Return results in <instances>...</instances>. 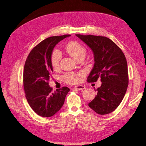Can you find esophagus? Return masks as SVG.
Masks as SVG:
<instances>
[{"label": "esophagus", "mask_w": 146, "mask_h": 146, "mask_svg": "<svg viewBox=\"0 0 146 146\" xmlns=\"http://www.w3.org/2000/svg\"><path fill=\"white\" fill-rule=\"evenodd\" d=\"M76 89H77V90H84L85 89V86L84 85H77V86H76L74 87Z\"/></svg>", "instance_id": "1"}]
</instances>
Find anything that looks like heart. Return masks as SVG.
Listing matches in <instances>:
<instances>
[{
	"label": "heart",
	"instance_id": "1",
	"mask_svg": "<svg viewBox=\"0 0 146 146\" xmlns=\"http://www.w3.org/2000/svg\"><path fill=\"white\" fill-rule=\"evenodd\" d=\"M66 50L70 56L75 60H77L81 57H85L86 50L85 48L77 42H70L66 46ZM62 57L61 53L60 50H54L51 56V62L53 69H56L60 65V62ZM82 73H68L63 76V79L69 84H77L79 82V77L82 76Z\"/></svg>",
	"mask_w": 146,
	"mask_h": 146
}]
</instances>
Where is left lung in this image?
<instances>
[{"instance_id":"1","label":"left lung","mask_w":146,"mask_h":146,"mask_svg":"<svg viewBox=\"0 0 146 146\" xmlns=\"http://www.w3.org/2000/svg\"><path fill=\"white\" fill-rule=\"evenodd\" d=\"M76 36L92 50L94 63L88 77V82H102L94 99L88 106L100 115L113 112L119 106L127 92L128 74L127 60L121 50L111 39L98 35Z\"/></svg>"}]
</instances>
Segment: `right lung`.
I'll return each instance as SVG.
<instances>
[{
	"instance_id": "1",
	"label": "right lung",
	"mask_w": 146,
	"mask_h": 146,
	"mask_svg": "<svg viewBox=\"0 0 146 146\" xmlns=\"http://www.w3.org/2000/svg\"><path fill=\"white\" fill-rule=\"evenodd\" d=\"M70 36L64 35L47 38L31 50L26 61L23 84L27 102L38 115L50 117L60 111L69 88L64 86L54 92L48 85L53 72L51 56L58 42Z\"/></svg>"
}]
</instances>
